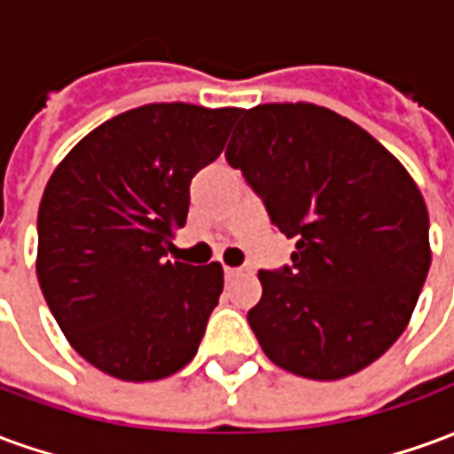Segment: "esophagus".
I'll return each instance as SVG.
<instances>
[{
    "label": "esophagus",
    "mask_w": 454,
    "mask_h": 454,
    "mask_svg": "<svg viewBox=\"0 0 454 454\" xmlns=\"http://www.w3.org/2000/svg\"><path fill=\"white\" fill-rule=\"evenodd\" d=\"M223 275H226V282H233V279H238L243 272H240L238 267H226V270H223Z\"/></svg>",
    "instance_id": "34e87169"
}]
</instances>
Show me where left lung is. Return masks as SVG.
<instances>
[{
    "instance_id": "obj_1",
    "label": "left lung",
    "mask_w": 454,
    "mask_h": 454,
    "mask_svg": "<svg viewBox=\"0 0 454 454\" xmlns=\"http://www.w3.org/2000/svg\"><path fill=\"white\" fill-rule=\"evenodd\" d=\"M238 116L228 165L296 240L292 265L260 270L247 324L277 367L350 377L409 325L430 267L426 201L380 140L325 106L260 104Z\"/></svg>"
}]
</instances>
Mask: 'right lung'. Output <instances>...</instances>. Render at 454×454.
Wrapping results in <instances>:
<instances>
[{"label": "right lung", "instance_id": "1", "mask_svg": "<svg viewBox=\"0 0 454 454\" xmlns=\"http://www.w3.org/2000/svg\"><path fill=\"white\" fill-rule=\"evenodd\" d=\"M240 109L145 104L104 121L45 184L35 272L65 338L123 381H155L197 355L223 292L218 262L168 260L189 184L221 155Z\"/></svg>", "mask_w": 454, "mask_h": 454}]
</instances>
